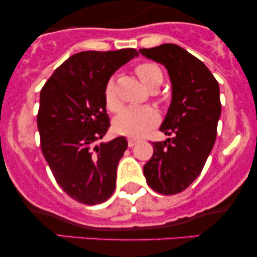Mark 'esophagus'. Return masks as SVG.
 I'll use <instances>...</instances> for the list:
<instances>
[{
  "label": "esophagus",
  "mask_w": 257,
  "mask_h": 257,
  "mask_svg": "<svg viewBox=\"0 0 257 257\" xmlns=\"http://www.w3.org/2000/svg\"><path fill=\"white\" fill-rule=\"evenodd\" d=\"M137 144H138L137 139H133V138L128 139V146L129 147H134L135 145H137Z\"/></svg>",
  "instance_id": "esophagus-1"
}]
</instances>
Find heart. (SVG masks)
<instances>
[{
	"label": "heart",
	"instance_id": "heart-1",
	"mask_svg": "<svg viewBox=\"0 0 257 257\" xmlns=\"http://www.w3.org/2000/svg\"><path fill=\"white\" fill-rule=\"evenodd\" d=\"M135 73L143 84L149 90L155 91L161 87L163 82V73L159 66L155 63H141L135 69ZM105 104L110 111H118L120 101L114 89V83L112 79L105 85L104 91ZM159 122V114L155 108L150 106L143 107H128L123 110L113 120V129L117 134L125 137L139 138L146 134L150 129L157 125Z\"/></svg>",
	"mask_w": 257,
	"mask_h": 257
}]
</instances>
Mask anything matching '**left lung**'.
Listing matches in <instances>:
<instances>
[{"instance_id": "left-lung-1", "label": "left lung", "mask_w": 257, "mask_h": 257, "mask_svg": "<svg viewBox=\"0 0 257 257\" xmlns=\"http://www.w3.org/2000/svg\"><path fill=\"white\" fill-rule=\"evenodd\" d=\"M139 52L164 65L172 82V102L159 131L173 138L152 144L144 175L156 192L175 194L198 178L213 150L221 114L219 83L199 59L176 44Z\"/></svg>"}]
</instances>
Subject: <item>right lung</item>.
Returning a JSON list of instances; mask_svg holds the SVG:
<instances>
[{"instance_id": "obj_1", "label": "right lung", "mask_w": 257, "mask_h": 257, "mask_svg": "<svg viewBox=\"0 0 257 257\" xmlns=\"http://www.w3.org/2000/svg\"><path fill=\"white\" fill-rule=\"evenodd\" d=\"M133 48L76 53L53 72L40 94L41 149L58 185L82 204H100L116 187L117 166L128 147L124 137L99 143L110 128L105 85Z\"/></svg>"}]
</instances>
